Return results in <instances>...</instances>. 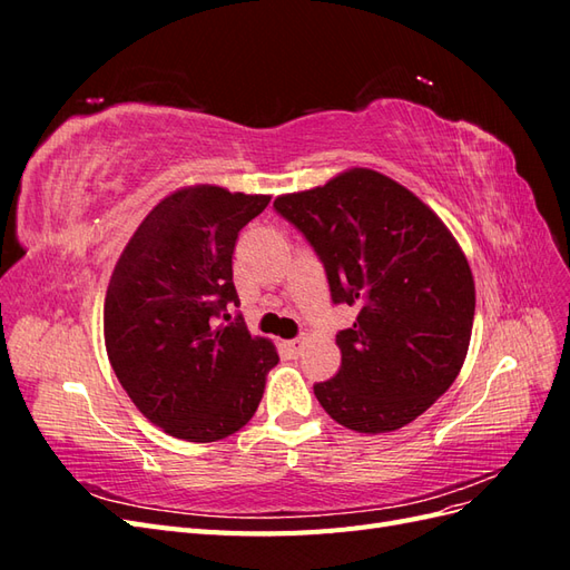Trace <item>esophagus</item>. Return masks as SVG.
Wrapping results in <instances>:
<instances>
[{"label": "esophagus", "mask_w": 570, "mask_h": 570, "mask_svg": "<svg viewBox=\"0 0 570 570\" xmlns=\"http://www.w3.org/2000/svg\"><path fill=\"white\" fill-rule=\"evenodd\" d=\"M302 347H304V340H302V337H297V340H289V342H285V350H287V354H289V356H299Z\"/></svg>", "instance_id": "obj_1"}]
</instances>
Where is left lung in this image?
Instances as JSON below:
<instances>
[{"label":"left lung","mask_w":570,"mask_h":570,"mask_svg":"<svg viewBox=\"0 0 570 570\" xmlns=\"http://www.w3.org/2000/svg\"><path fill=\"white\" fill-rule=\"evenodd\" d=\"M273 209L314 247L333 304L358 308L337 333L342 366L314 385L327 416L390 433L435 404L469 352L475 285L444 223L400 183L352 168Z\"/></svg>","instance_id":"1"}]
</instances>
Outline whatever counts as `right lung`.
Instances as JSON below:
<instances>
[{
	"label": "right lung",
	"instance_id": "1",
	"mask_svg": "<svg viewBox=\"0 0 570 570\" xmlns=\"http://www.w3.org/2000/svg\"><path fill=\"white\" fill-rule=\"evenodd\" d=\"M268 195L195 185L161 199L111 273L105 342L132 404L164 433L216 442L243 428L262 402L278 352L252 337L233 283L237 233Z\"/></svg>",
	"mask_w": 570,
	"mask_h": 570
}]
</instances>
